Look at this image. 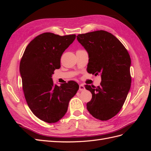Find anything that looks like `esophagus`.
I'll return each instance as SVG.
<instances>
[{"label": "esophagus", "instance_id": "esophagus-1", "mask_svg": "<svg viewBox=\"0 0 151 151\" xmlns=\"http://www.w3.org/2000/svg\"><path fill=\"white\" fill-rule=\"evenodd\" d=\"M85 89V87L84 86V85H83V84H80L79 85V90L80 91H84Z\"/></svg>", "mask_w": 151, "mask_h": 151}]
</instances>
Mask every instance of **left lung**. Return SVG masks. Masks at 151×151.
I'll list each match as a JSON object with an SVG mask.
<instances>
[{
  "label": "left lung",
  "instance_id": "1",
  "mask_svg": "<svg viewBox=\"0 0 151 151\" xmlns=\"http://www.w3.org/2000/svg\"><path fill=\"white\" fill-rule=\"evenodd\" d=\"M77 39L89 54L87 71L101 77L100 86L85 85L92 94L87 109L97 119L109 120L120 111L130 88V55L120 40L106 31L80 34Z\"/></svg>",
  "mask_w": 151,
  "mask_h": 151
}]
</instances>
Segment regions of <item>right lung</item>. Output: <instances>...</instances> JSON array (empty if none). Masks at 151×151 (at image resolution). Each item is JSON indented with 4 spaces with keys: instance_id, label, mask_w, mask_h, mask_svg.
Returning <instances> with one entry per match:
<instances>
[{
    "instance_id": "1",
    "label": "right lung",
    "mask_w": 151,
    "mask_h": 151,
    "mask_svg": "<svg viewBox=\"0 0 151 151\" xmlns=\"http://www.w3.org/2000/svg\"><path fill=\"white\" fill-rule=\"evenodd\" d=\"M76 36L42 33L28 44L21 58L19 70L26 101L34 115L45 122L60 120L79 89L75 81L58 86L52 79L54 70L60 67L62 53Z\"/></svg>"
}]
</instances>
